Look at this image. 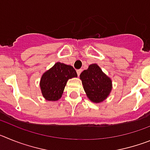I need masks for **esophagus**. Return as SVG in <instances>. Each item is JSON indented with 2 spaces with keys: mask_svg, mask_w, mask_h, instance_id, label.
I'll return each instance as SVG.
<instances>
[{
  "mask_svg": "<svg viewBox=\"0 0 150 150\" xmlns=\"http://www.w3.org/2000/svg\"><path fill=\"white\" fill-rule=\"evenodd\" d=\"M81 72H82V69H79V70H77V71H76V73H77L78 76H79V75H80Z\"/></svg>",
  "mask_w": 150,
  "mask_h": 150,
  "instance_id": "esophagus-1",
  "label": "esophagus"
}]
</instances>
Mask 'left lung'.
Wrapping results in <instances>:
<instances>
[{"label": "left lung", "mask_w": 150, "mask_h": 150, "mask_svg": "<svg viewBox=\"0 0 150 150\" xmlns=\"http://www.w3.org/2000/svg\"><path fill=\"white\" fill-rule=\"evenodd\" d=\"M86 96L95 104L101 103L112 91V79L106 75L97 64H91L79 75Z\"/></svg>", "instance_id": "left-lung-1"}]
</instances>
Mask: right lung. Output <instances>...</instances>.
<instances>
[{
  "mask_svg": "<svg viewBox=\"0 0 150 150\" xmlns=\"http://www.w3.org/2000/svg\"><path fill=\"white\" fill-rule=\"evenodd\" d=\"M74 77H77V74L72 66L55 63L41 76L40 87L43 98L48 101L59 100L68 79Z\"/></svg>",
  "mask_w": 150,
  "mask_h": 150,
  "instance_id": "right-lung-1",
  "label": "right lung"
}]
</instances>
